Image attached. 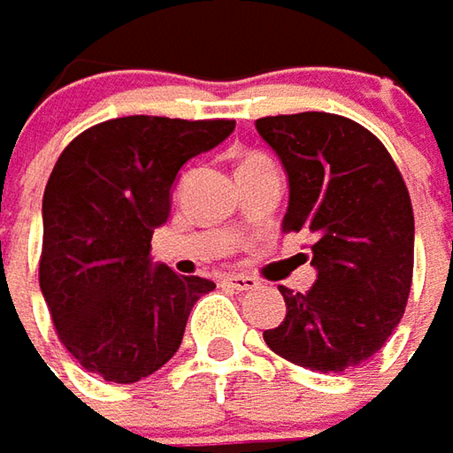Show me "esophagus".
Wrapping results in <instances>:
<instances>
[{
  "label": "esophagus",
  "instance_id": "esophagus-1",
  "mask_svg": "<svg viewBox=\"0 0 453 453\" xmlns=\"http://www.w3.org/2000/svg\"><path fill=\"white\" fill-rule=\"evenodd\" d=\"M224 284L236 291H251L259 287V281H257L254 276H247V274H226L224 276Z\"/></svg>",
  "mask_w": 453,
  "mask_h": 453
}]
</instances>
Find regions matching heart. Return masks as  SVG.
<instances>
[{
  "instance_id": "obj_1",
  "label": "heart",
  "mask_w": 453,
  "mask_h": 453,
  "mask_svg": "<svg viewBox=\"0 0 453 453\" xmlns=\"http://www.w3.org/2000/svg\"><path fill=\"white\" fill-rule=\"evenodd\" d=\"M259 162H269V159H266L264 154H259V151H251V154H247V157L242 159V166H244V164H259Z\"/></svg>"
}]
</instances>
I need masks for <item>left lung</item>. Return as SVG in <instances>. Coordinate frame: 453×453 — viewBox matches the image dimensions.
I'll list each match as a JSON object with an SVG mask.
<instances>
[{
  "label": "left lung",
  "mask_w": 453,
  "mask_h": 453,
  "mask_svg": "<svg viewBox=\"0 0 453 453\" xmlns=\"http://www.w3.org/2000/svg\"><path fill=\"white\" fill-rule=\"evenodd\" d=\"M289 177L284 232H306L319 279L279 287L284 321L264 332L281 359L347 372L372 359L402 321L414 276V209L387 147L329 111L257 119Z\"/></svg>",
  "instance_id": "left-lung-1"
}]
</instances>
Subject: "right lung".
<instances>
[{"label": "right lung", "instance_id": "add662e5", "mask_svg": "<svg viewBox=\"0 0 453 453\" xmlns=\"http://www.w3.org/2000/svg\"><path fill=\"white\" fill-rule=\"evenodd\" d=\"M234 132V119L119 117L74 136L42 202L39 287L57 336L92 374L147 379L177 354L202 276L151 269L179 169Z\"/></svg>", "mask_w": 453, "mask_h": 453}]
</instances>
